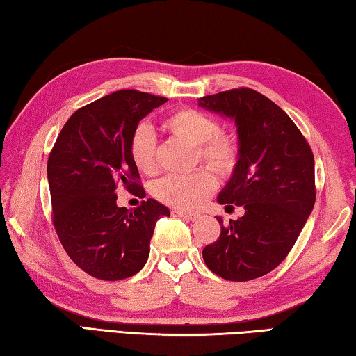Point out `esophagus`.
I'll list each match as a JSON object with an SVG mask.
<instances>
[{
	"mask_svg": "<svg viewBox=\"0 0 356 356\" xmlns=\"http://www.w3.org/2000/svg\"><path fill=\"white\" fill-rule=\"evenodd\" d=\"M172 215L174 216H180V218H185V220H188V221H195V220L200 218V215H197V213L184 212V210H179V209H174L172 210Z\"/></svg>",
	"mask_w": 356,
	"mask_h": 356,
	"instance_id": "esophagus-1",
	"label": "esophagus"
}]
</instances>
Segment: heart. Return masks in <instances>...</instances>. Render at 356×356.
I'll list each match as a JSON object with an SVG mask.
<instances>
[{"mask_svg":"<svg viewBox=\"0 0 356 356\" xmlns=\"http://www.w3.org/2000/svg\"><path fill=\"white\" fill-rule=\"evenodd\" d=\"M161 127L170 135L195 146L197 156L215 171L226 174L236 165L238 155L236 136L218 131L216 120L207 114L182 108L166 114L161 120ZM130 156L141 172H155V140L147 127H140L131 136ZM213 186L215 179L206 170H197L185 176L171 174L156 180L154 196L179 210H195L207 200Z\"/></svg>","mask_w":356,"mask_h":356,"instance_id":"1","label":"heart"}]
</instances>
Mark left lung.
<instances>
[{
    "label": "left lung",
    "mask_w": 356,
    "mask_h": 356,
    "mask_svg": "<svg viewBox=\"0 0 356 356\" xmlns=\"http://www.w3.org/2000/svg\"><path fill=\"white\" fill-rule=\"evenodd\" d=\"M197 105L232 119L238 155L216 201L242 206L243 216L222 226L202 250L207 267L227 281H250L272 272L297 242L316 202L314 155L292 119L248 88L206 95Z\"/></svg>",
    "instance_id": "8db88e82"
}]
</instances>
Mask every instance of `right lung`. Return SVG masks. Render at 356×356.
I'll list each match as a JSON object with an SVG mask.
<instances>
[{
    "mask_svg": "<svg viewBox=\"0 0 356 356\" xmlns=\"http://www.w3.org/2000/svg\"><path fill=\"white\" fill-rule=\"evenodd\" d=\"M165 102L134 89L105 95L72 114L48 156L53 225L69 257L94 278L118 281L140 272L156 220L170 216L155 200L135 210L116 204L119 185L146 196L130 141L138 122Z\"/></svg>",
    "mask_w": 356,
    "mask_h": 356,
    "instance_id": "right-lung-1",
    "label": "right lung"
}]
</instances>
